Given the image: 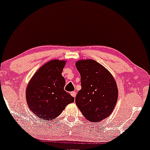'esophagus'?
<instances>
[{
	"instance_id": "1",
	"label": "esophagus",
	"mask_w": 150,
	"mask_h": 150,
	"mask_svg": "<svg viewBox=\"0 0 150 150\" xmlns=\"http://www.w3.org/2000/svg\"><path fill=\"white\" fill-rule=\"evenodd\" d=\"M70 94H71V96H72V97H74V98H75L76 96V92H74V91L71 92Z\"/></svg>"
}]
</instances>
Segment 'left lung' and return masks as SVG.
I'll list each match as a JSON object with an SVG mask.
<instances>
[{
  "label": "left lung",
  "instance_id": "obj_1",
  "mask_svg": "<svg viewBox=\"0 0 150 150\" xmlns=\"http://www.w3.org/2000/svg\"><path fill=\"white\" fill-rule=\"evenodd\" d=\"M76 67L81 78V89L76 104L84 117L98 122L112 113L118 98L116 82L110 71L93 59L79 60Z\"/></svg>",
  "mask_w": 150,
  "mask_h": 150
}]
</instances>
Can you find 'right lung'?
<instances>
[{
	"mask_svg": "<svg viewBox=\"0 0 150 150\" xmlns=\"http://www.w3.org/2000/svg\"><path fill=\"white\" fill-rule=\"evenodd\" d=\"M65 61L51 60L42 65L30 80L26 98L30 110L42 120L57 118L74 98L64 90L62 71Z\"/></svg>",
	"mask_w": 150,
	"mask_h": 150,
	"instance_id": "obj_1",
	"label": "right lung"
}]
</instances>
